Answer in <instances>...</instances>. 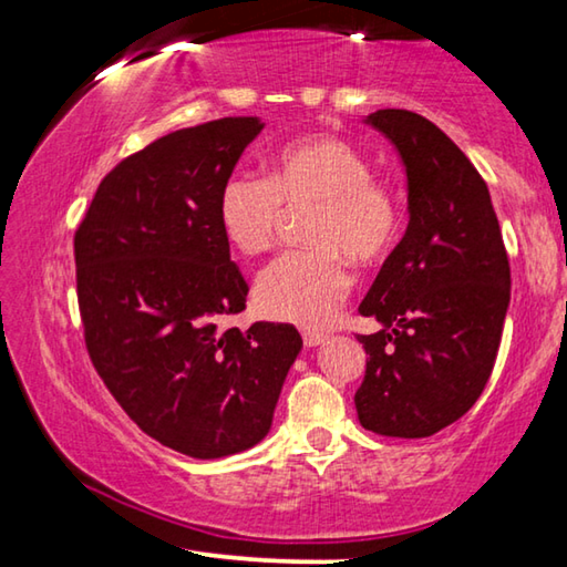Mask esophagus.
<instances>
[{
    "label": "esophagus",
    "mask_w": 567,
    "mask_h": 567,
    "mask_svg": "<svg viewBox=\"0 0 567 567\" xmlns=\"http://www.w3.org/2000/svg\"><path fill=\"white\" fill-rule=\"evenodd\" d=\"M324 340H328V334L322 330H302V342L307 348H318V344H322Z\"/></svg>",
    "instance_id": "1"
}]
</instances>
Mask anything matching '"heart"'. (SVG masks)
<instances>
[{"label":"heart","instance_id":"b5f03b06","mask_svg":"<svg viewBox=\"0 0 567 567\" xmlns=\"http://www.w3.org/2000/svg\"><path fill=\"white\" fill-rule=\"evenodd\" d=\"M295 249L265 267L255 305L265 318L320 328L348 297V260L375 265L395 247L402 227L400 199L370 159L334 134H305L270 157L267 179L233 175L219 189V229L239 255L257 257L280 237L285 213L310 207Z\"/></svg>","mask_w":567,"mask_h":567}]
</instances>
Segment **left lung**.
I'll return each mask as SVG.
<instances>
[{"mask_svg": "<svg viewBox=\"0 0 567 567\" xmlns=\"http://www.w3.org/2000/svg\"><path fill=\"white\" fill-rule=\"evenodd\" d=\"M368 122L405 162L410 223L360 305L382 330L358 334L368 368L354 408L378 435L430 437L463 417L491 378L511 262L485 179L443 130L408 110Z\"/></svg>", "mask_w": 567, "mask_h": 567, "instance_id": "obj_1", "label": "left lung"}]
</instances>
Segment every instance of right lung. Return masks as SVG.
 Here are the masks:
<instances>
[{"label":"right lung","instance_id":"add662e5","mask_svg":"<svg viewBox=\"0 0 567 567\" xmlns=\"http://www.w3.org/2000/svg\"><path fill=\"white\" fill-rule=\"evenodd\" d=\"M260 130L223 117L165 134L104 175L74 233L94 370L142 433L199 460L260 443L302 348L292 324L217 328L249 292L219 229V189Z\"/></svg>","mask_w":567,"mask_h":567}]
</instances>
